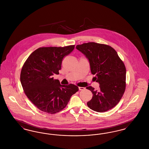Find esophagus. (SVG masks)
Instances as JSON below:
<instances>
[{"instance_id":"esophagus-1","label":"esophagus","mask_w":149,"mask_h":149,"mask_svg":"<svg viewBox=\"0 0 149 149\" xmlns=\"http://www.w3.org/2000/svg\"><path fill=\"white\" fill-rule=\"evenodd\" d=\"M85 89V88H84V87H79V89L80 91H83V90H84Z\"/></svg>"}]
</instances>
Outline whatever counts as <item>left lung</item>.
<instances>
[{
    "label": "left lung",
    "instance_id": "8db88e82",
    "mask_svg": "<svg viewBox=\"0 0 149 149\" xmlns=\"http://www.w3.org/2000/svg\"><path fill=\"white\" fill-rule=\"evenodd\" d=\"M76 48L88 58L94 80L99 83V90L86 87L92 92V99L87 106L93 111L104 112L111 109L120 101L126 89V69L117 52L111 46L88 42Z\"/></svg>",
    "mask_w": 149,
    "mask_h": 149
}]
</instances>
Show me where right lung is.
<instances>
[{
    "mask_svg": "<svg viewBox=\"0 0 149 149\" xmlns=\"http://www.w3.org/2000/svg\"><path fill=\"white\" fill-rule=\"evenodd\" d=\"M74 47L75 45L40 47L22 66L20 79L23 89L30 101L44 112L55 114L62 111L79 91L77 85H61L52 77L59 74L63 58Z\"/></svg>",
    "mask_w": 149,
    "mask_h": 149,
    "instance_id": "add662e5",
    "label": "right lung"
}]
</instances>
